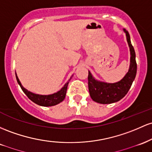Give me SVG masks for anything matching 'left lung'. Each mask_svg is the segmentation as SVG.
I'll list each match as a JSON object with an SVG mask.
<instances>
[{"instance_id":"1","label":"left lung","mask_w":152,"mask_h":152,"mask_svg":"<svg viewBox=\"0 0 152 152\" xmlns=\"http://www.w3.org/2000/svg\"><path fill=\"white\" fill-rule=\"evenodd\" d=\"M126 33L128 44L130 49V67L128 72L121 80L115 83H108L98 81L93 77L88 71V89L90 97L98 103L110 104L119 101L127 94L131 85L136 77L137 64L136 62V54L134 47L131 43L130 35L128 31L124 29Z\"/></svg>"}]
</instances>
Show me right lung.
Returning <instances> with one entry per match:
<instances>
[{
	"label": "right lung",
	"instance_id": "1",
	"mask_svg": "<svg viewBox=\"0 0 152 152\" xmlns=\"http://www.w3.org/2000/svg\"><path fill=\"white\" fill-rule=\"evenodd\" d=\"M72 76L73 75L71 76V77L69 78V80H68L67 83L62 87V89L59 90L57 93H53V94L52 95H42L35 94V93H31V92L28 91V90H27L26 88H23V87L22 86L21 82H20L19 79H18V76H17L16 73V80L18 82V85L21 87L22 90L23 91V93L26 95V96L28 97L31 101H33L34 103L37 104V105H42V106H53V105H57V104H59V103L63 101L64 98H65L66 93H67L68 83H69V80L72 79Z\"/></svg>",
	"mask_w": 152,
	"mask_h": 152
}]
</instances>
